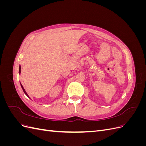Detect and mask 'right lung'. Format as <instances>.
<instances>
[{"label": "right lung", "mask_w": 146, "mask_h": 146, "mask_svg": "<svg viewBox=\"0 0 146 146\" xmlns=\"http://www.w3.org/2000/svg\"><path fill=\"white\" fill-rule=\"evenodd\" d=\"M19 75L21 74V66H19ZM20 84H21V88H22V89H23V91H24V92L25 93V94L29 98H30V97H29V96L28 95V94L27 93V92H26V91H25V89L24 88V87H23V85H22L21 84V83L20 82Z\"/></svg>", "instance_id": "1"}]
</instances>
